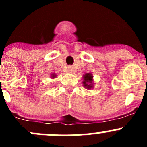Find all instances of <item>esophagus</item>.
I'll return each mask as SVG.
<instances>
[{
	"instance_id": "esophagus-1",
	"label": "esophagus",
	"mask_w": 147,
	"mask_h": 147,
	"mask_svg": "<svg viewBox=\"0 0 147 147\" xmlns=\"http://www.w3.org/2000/svg\"><path fill=\"white\" fill-rule=\"evenodd\" d=\"M70 71H71V70H70Z\"/></svg>"
}]
</instances>
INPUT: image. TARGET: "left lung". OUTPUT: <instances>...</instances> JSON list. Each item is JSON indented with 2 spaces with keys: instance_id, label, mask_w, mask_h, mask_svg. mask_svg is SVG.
I'll return each mask as SVG.
<instances>
[{
  "instance_id": "left-lung-1",
  "label": "left lung",
  "mask_w": 147,
  "mask_h": 147,
  "mask_svg": "<svg viewBox=\"0 0 147 147\" xmlns=\"http://www.w3.org/2000/svg\"><path fill=\"white\" fill-rule=\"evenodd\" d=\"M95 82L93 80V76L91 73H87L82 76V85L87 90L93 89L94 88Z\"/></svg>"
}]
</instances>
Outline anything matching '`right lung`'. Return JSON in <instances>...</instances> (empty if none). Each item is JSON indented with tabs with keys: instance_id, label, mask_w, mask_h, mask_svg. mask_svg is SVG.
Masks as SVG:
<instances>
[{
	"instance_id": "obj_1",
	"label": "right lung",
	"mask_w": 147,
	"mask_h": 147,
	"mask_svg": "<svg viewBox=\"0 0 147 147\" xmlns=\"http://www.w3.org/2000/svg\"><path fill=\"white\" fill-rule=\"evenodd\" d=\"M50 76L51 79H55V78H57V75L56 74H54V73H53V74H51Z\"/></svg>"
}]
</instances>
